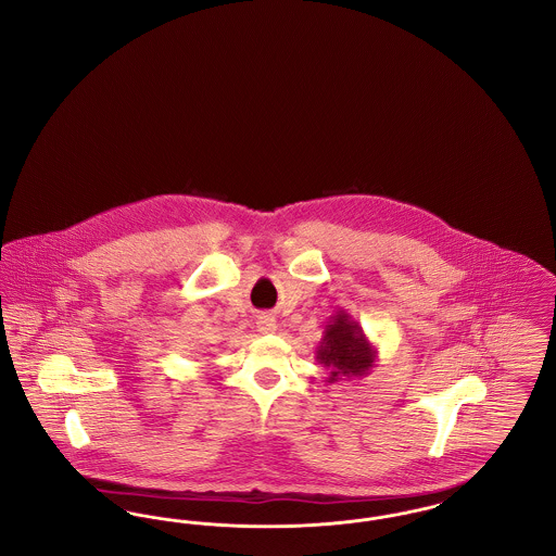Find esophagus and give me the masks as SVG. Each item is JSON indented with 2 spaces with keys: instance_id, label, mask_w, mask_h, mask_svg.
Listing matches in <instances>:
<instances>
[{
  "instance_id": "1",
  "label": "esophagus",
  "mask_w": 556,
  "mask_h": 556,
  "mask_svg": "<svg viewBox=\"0 0 556 556\" xmlns=\"http://www.w3.org/2000/svg\"><path fill=\"white\" fill-rule=\"evenodd\" d=\"M256 327L261 333H273V331H277V320L270 315H261L256 320Z\"/></svg>"
}]
</instances>
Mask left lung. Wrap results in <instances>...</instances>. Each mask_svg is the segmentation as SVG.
Returning a JSON list of instances; mask_svg holds the SVG:
<instances>
[{
	"mask_svg": "<svg viewBox=\"0 0 556 556\" xmlns=\"http://www.w3.org/2000/svg\"><path fill=\"white\" fill-rule=\"evenodd\" d=\"M315 354L318 365L329 370L327 383L365 377L377 363V348L344 308L327 320Z\"/></svg>",
	"mask_w": 556,
	"mask_h": 556,
	"instance_id": "left-lung-1",
	"label": "left lung"
}]
</instances>
